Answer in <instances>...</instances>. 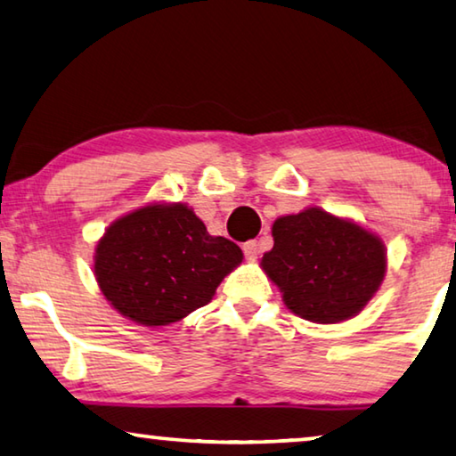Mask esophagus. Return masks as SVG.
Returning <instances> with one entry per match:
<instances>
[{"mask_svg":"<svg viewBox=\"0 0 456 456\" xmlns=\"http://www.w3.org/2000/svg\"><path fill=\"white\" fill-rule=\"evenodd\" d=\"M243 254H246L248 260H256L257 254H260V248H257L256 241H248L243 243Z\"/></svg>","mask_w":456,"mask_h":456,"instance_id":"1","label":"esophagus"}]
</instances>
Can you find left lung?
Listing matches in <instances>:
<instances>
[{"instance_id": "1", "label": "left lung", "mask_w": 456, "mask_h": 456, "mask_svg": "<svg viewBox=\"0 0 456 456\" xmlns=\"http://www.w3.org/2000/svg\"><path fill=\"white\" fill-rule=\"evenodd\" d=\"M262 268L295 315L339 323L362 311L387 270L385 243L354 221L311 207L272 225Z\"/></svg>"}]
</instances>
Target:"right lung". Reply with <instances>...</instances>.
<instances>
[{
  "mask_svg": "<svg viewBox=\"0 0 456 456\" xmlns=\"http://www.w3.org/2000/svg\"><path fill=\"white\" fill-rule=\"evenodd\" d=\"M241 260V249L225 237L208 235L192 208L155 202L106 229L94 274L120 315L159 328L205 307Z\"/></svg>",
  "mask_w": 456,
  "mask_h": 456,
  "instance_id": "1",
  "label": "right lung"
}]
</instances>
